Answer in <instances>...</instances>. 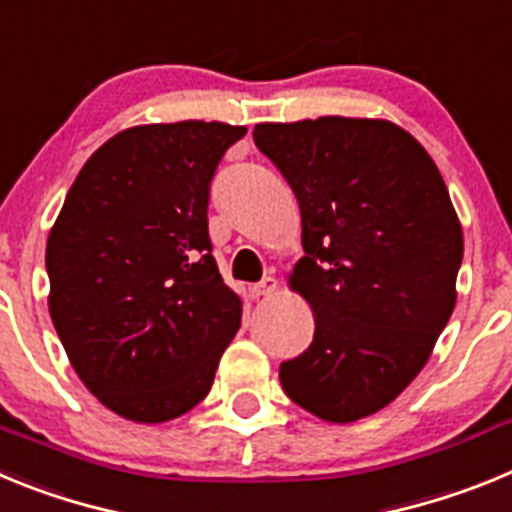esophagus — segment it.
<instances>
[{"mask_svg": "<svg viewBox=\"0 0 512 512\" xmlns=\"http://www.w3.org/2000/svg\"><path fill=\"white\" fill-rule=\"evenodd\" d=\"M277 279L274 277H266V279H261L259 284H253L251 287V295L253 297H269V295H274V292H277Z\"/></svg>", "mask_w": 512, "mask_h": 512, "instance_id": "34e87169", "label": "esophagus"}]
</instances>
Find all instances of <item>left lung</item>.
Instances as JSON below:
<instances>
[{
	"mask_svg": "<svg viewBox=\"0 0 512 512\" xmlns=\"http://www.w3.org/2000/svg\"><path fill=\"white\" fill-rule=\"evenodd\" d=\"M305 256L289 287L315 318L310 348L279 366L292 402L328 423L387 408L420 374L456 305L461 223L433 158L390 120L261 122Z\"/></svg>",
	"mask_w": 512,
	"mask_h": 512,
	"instance_id": "left-lung-1",
	"label": "left lung"
}]
</instances>
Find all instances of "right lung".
I'll return each instance as SVG.
<instances>
[{"instance_id":"add662e5","label":"right lung","mask_w":512,"mask_h":512,"mask_svg":"<svg viewBox=\"0 0 512 512\" xmlns=\"http://www.w3.org/2000/svg\"><path fill=\"white\" fill-rule=\"evenodd\" d=\"M246 135L225 122L135 125L81 166L45 246L48 310L104 408L166 423L205 400L243 302L207 233L210 182Z\"/></svg>"}]
</instances>
